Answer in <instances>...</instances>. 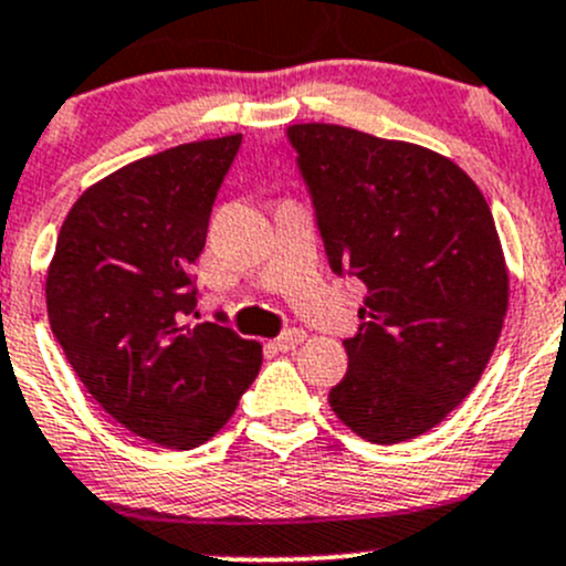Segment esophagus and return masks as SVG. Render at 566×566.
<instances>
[{
	"label": "esophagus",
	"mask_w": 566,
	"mask_h": 566,
	"mask_svg": "<svg viewBox=\"0 0 566 566\" xmlns=\"http://www.w3.org/2000/svg\"><path fill=\"white\" fill-rule=\"evenodd\" d=\"M304 339H306L304 328H290V331H284L279 339H273L271 347H273V350H279V353H290V350H295V347H298Z\"/></svg>",
	"instance_id": "esophagus-1"
}]
</instances>
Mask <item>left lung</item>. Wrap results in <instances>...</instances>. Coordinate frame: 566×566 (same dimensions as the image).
Listing matches in <instances>:
<instances>
[{"instance_id":"1","label":"left lung","mask_w":566,"mask_h":566,"mask_svg":"<svg viewBox=\"0 0 566 566\" xmlns=\"http://www.w3.org/2000/svg\"><path fill=\"white\" fill-rule=\"evenodd\" d=\"M336 273L361 279L342 424L402 443L441 424L479 384L504 328L510 271L488 199L452 158L331 123L284 130Z\"/></svg>"}]
</instances>
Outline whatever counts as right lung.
I'll return each mask as SVG.
<instances>
[{"label": "right lung", "mask_w": 566, "mask_h": 566, "mask_svg": "<svg viewBox=\"0 0 566 566\" xmlns=\"http://www.w3.org/2000/svg\"><path fill=\"white\" fill-rule=\"evenodd\" d=\"M241 134L139 158L93 182L67 213L45 276L56 342L95 402L167 449L210 441L254 384L262 345L186 323L191 265Z\"/></svg>", "instance_id": "1"}]
</instances>
